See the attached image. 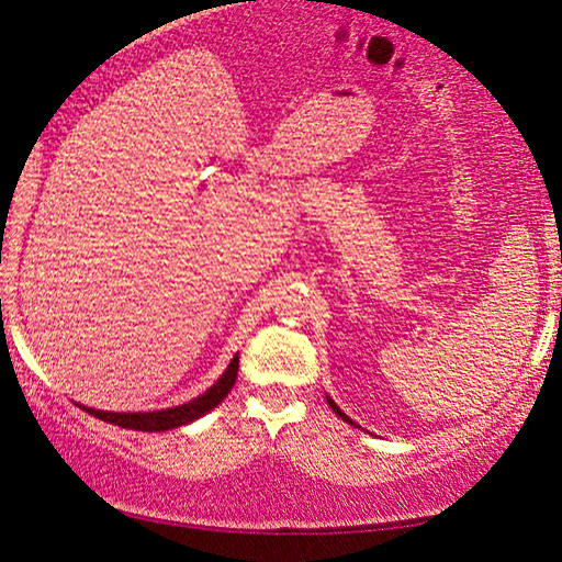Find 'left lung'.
Returning <instances> with one entry per match:
<instances>
[{
  "label": "left lung",
  "instance_id": "left-lung-1",
  "mask_svg": "<svg viewBox=\"0 0 562 562\" xmlns=\"http://www.w3.org/2000/svg\"><path fill=\"white\" fill-rule=\"evenodd\" d=\"M329 404H331V409H334V412H336V414H339V417H341V419H344V422H351V419H349V417H347V414H344V412H341V409H339V407H336V404H334V402H331V400H329Z\"/></svg>",
  "mask_w": 562,
  "mask_h": 562
}]
</instances>
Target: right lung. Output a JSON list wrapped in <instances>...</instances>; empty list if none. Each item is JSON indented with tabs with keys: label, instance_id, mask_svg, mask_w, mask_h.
<instances>
[{
	"label": "right lung",
	"instance_id": "1",
	"mask_svg": "<svg viewBox=\"0 0 562 562\" xmlns=\"http://www.w3.org/2000/svg\"><path fill=\"white\" fill-rule=\"evenodd\" d=\"M236 376H238V357L231 361L228 369L223 371V376L211 386L209 392L195 396L193 402L180 404V407L160 409V412H100V409H90V407H82V409L90 412L92 417L110 422V425L125 427V429L166 431V429L183 427V425H188V422L203 417V414L211 412L213 407H218V404L226 400L228 392L233 390V384H236Z\"/></svg>",
	"mask_w": 562,
	"mask_h": 562
}]
</instances>
